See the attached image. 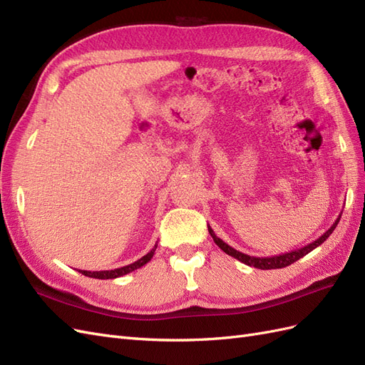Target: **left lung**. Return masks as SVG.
<instances>
[{
    "mask_svg": "<svg viewBox=\"0 0 365 365\" xmlns=\"http://www.w3.org/2000/svg\"><path fill=\"white\" fill-rule=\"evenodd\" d=\"M339 219H341V215L336 217L334 225L330 227L324 235H322L317 240H314L312 244H309V245H306V247H303V248H298V250L289 251V252L279 254V256H272V257H254V256H248V254H244V252H240V251L235 250L233 247H230L228 244H225V242H224L222 239H219V237L215 235V231L212 230V227H210V225H208V233H210V236L213 237L215 244H216L220 250H222L224 252H227L228 256L235 257V259H237L239 262L248 264V267H254V268H259V269H279V268L289 267L291 263L297 262L298 259L304 257L306 254H309L312 250H315L317 247L322 245L323 242H324L330 235L334 233V230L336 228V225H338V222H339Z\"/></svg>",
    "mask_w": 365,
    "mask_h": 365,
    "instance_id": "obj_1",
    "label": "left lung"
}]
</instances>
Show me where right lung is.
<instances>
[{
  "label": "right lung",
  "instance_id": "1",
  "mask_svg": "<svg viewBox=\"0 0 365 365\" xmlns=\"http://www.w3.org/2000/svg\"><path fill=\"white\" fill-rule=\"evenodd\" d=\"M155 250H157V244L155 247H153L146 256H143L141 259H138L137 262L130 263V264H126V267H121V268H117V269H109V271H79L82 272L83 275H86V277H93V279H98V280H108V279H117V277H121V275H126L132 271H135L138 268H141L143 264H146L152 257L153 254H155Z\"/></svg>",
  "mask_w": 365,
  "mask_h": 365
}]
</instances>
